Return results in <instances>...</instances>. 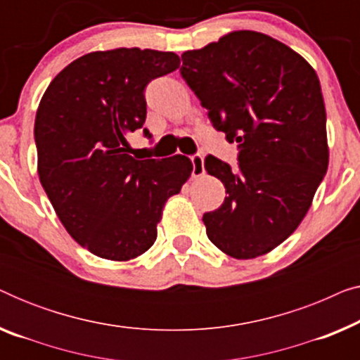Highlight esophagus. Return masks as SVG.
I'll use <instances>...</instances> for the list:
<instances>
[{
    "mask_svg": "<svg viewBox=\"0 0 360 360\" xmlns=\"http://www.w3.org/2000/svg\"><path fill=\"white\" fill-rule=\"evenodd\" d=\"M191 164H193V176H201L205 174V157L201 154L191 155Z\"/></svg>",
    "mask_w": 360,
    "mask_h": 360,
    "instance_id": "esophagus-1",
    "label": "esophagus"
}]
</instances>
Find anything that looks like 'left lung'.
Segmentation results:
<instances>
[{"label": "left lung", "instance_id": "obj_1", "mask_svg": "<svg viewBox=\"0 0 360 360\" xmlns=\"http://www.w3.org/2000/svg\"><path fill=\"white\" fill-rule=\"evenodd\" d=\"M181 60V77L214 129L239 147L234 170L213 155L205 159L228 193L203 214L206 234L234 259L267 254L298 228L326 175L319 78L300 53L255 31L229 32Z\"/></svg>", "mask_w": 360, "mask_h": 360}]
</instances>
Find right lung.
<instances>
[{
	"mask_svg": "<svg viewBox=\"0 0 360 360\" xmlns=\"http://www.w3.org/2000/svg\"><path fill=\"white\" fill-rule=\"evenodd\" d=\"M179 67L174 52H90L68 63L39 103V180L68 234L98 257L144 254L167 200L190 179L188 157L136 160L127 142L146 122L147 83Z\"/></svg>",
	"mask_w": 360,
	"mask_h": 360,
	"instance_id": "obj_1",
	"label": "right lung"
}]
</instances>
